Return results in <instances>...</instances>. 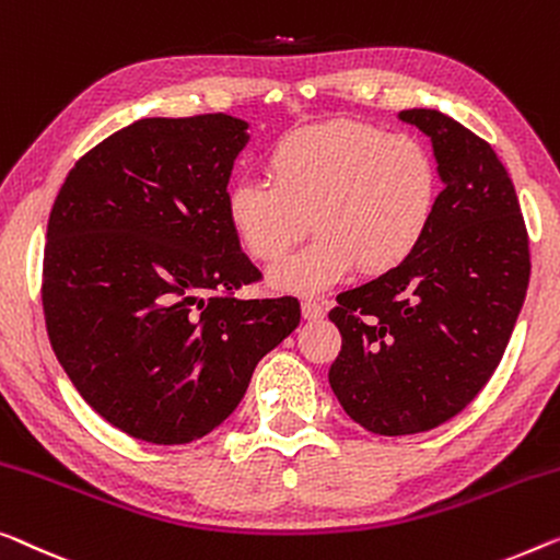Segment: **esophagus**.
I'll return each instance as SVG.
<instances>
[{
    "label": "esophagus",
    "mask_w": 560,
    "mask_h": 560,
    "mask_svg": "<svg viewBox=\"0 0 560 560\" xmlns=\"http://www.w3.org/2000/svg\"><path fill=\"white\" fill-rule=\"evenodd\" d=\"M302 314H304V319L316 322V319H324L327 308H324V304H319V302H312V299H306V302H302Z\"/></svg>",
    "instance_id": "34e87169"
}]
</instances>
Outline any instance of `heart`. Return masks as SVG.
I'll return each mask as SVG.
<instances>
[{
	"mask_svg": "<svg viewBox=\"0 0 560 560\" xmlns=\"http://www.w3.org/2000/svg\"><path fill=\"white\" fill-rule=\"evenodd\" d=\"M266 180H238L226 219L258 264L287 256L312 221L316 238L269 273L287 294H319L362 269L402 266L438 206V165L422 140L360 120L291 130L266 155Z\"/></svg>",
	"mask_w": 560,
	"mask_h": 560,
	"instance_id": "b5f03b06",
	"label": "heart"
}]
</instances>
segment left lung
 I'll return each mask as SVG.
<instances>
[{"label":"left lung","mask_w":560,"mask_h":560,"mask_svg":"<svg viewBox=\"0 0 560 560\" xmlns=\"http://www.w3.org/2000/svg\"><path fill=\"white\" fill-rule=\"evenodd\" d=\"M399 120L432 140L442 190L422 244L402 266L337 296L341 352L329 385L374 435L447 422L486 387L530 277L518 196L495 150L440 110Z\"/></svg>","instance_id":"1"}]
</instances>
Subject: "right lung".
Wrapping results in <instances>:
<instances>
[{
	"mask_svg": "<svg viewBox=\"0 0 560 560\" xmlns=\"http://www.w3.org/2000/svg\"><path fill=\"white\" fill-rule=\"evenodd\" d=\"M248 122L143 118L67 173L47 223L42 306L57 360L130 438L186 445L219 428L258 360L299 327L294 296L258 281L226 219Z\"/></svg>",
	"mask_w": 560,
	"mask_h": 560,
	"instance_id": "1",
	"label": "right lung"
}]
</instances>
